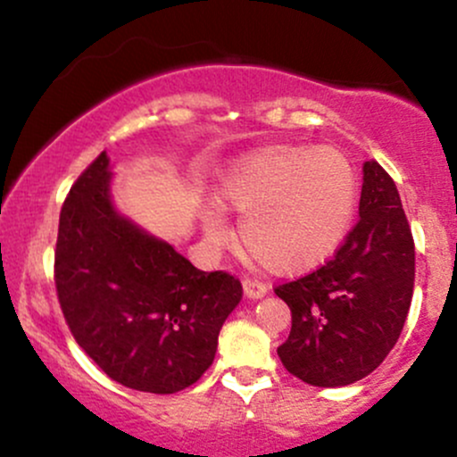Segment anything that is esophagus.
<instances>
[{"instance_id": "obj_1", "label": "esophagus", "mask_w": 457, "mask_h": 457, "mask_svg": "<svg viewBox=\"0 0 457 457\" xmlns=\"http://www.w3.org/2000/svg\"><path fill=\"white\" fill-rule=\"evenodd\" d=\"M243 290H245V296L249 298H262L269 292V286L266 283H262L258 279H249V277H245L243 279Z\"/></svg>"}]
</instances>
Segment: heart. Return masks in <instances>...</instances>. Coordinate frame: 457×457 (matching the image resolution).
I'll return each mask as SVG.
<instances>
[{"label":"heart","mask_w":457,"mask_h":457,"mask_svg":"<svg viewBox=\"0 0 457 457\" xmlns=\"http://www.w3.org/2000/svg\"><path fill=\"white\" fill-rule=\"evenodd\" d=\"M221 193L243 214L240 240L249 258L266 270L296 272L327 260L344 240L356 176L342 152L281 144L240 162ZM204 229L217 245L229 238L214 208L204 214Z\"/></svg>","instance_id":"b5f03b06"}]
</instances>
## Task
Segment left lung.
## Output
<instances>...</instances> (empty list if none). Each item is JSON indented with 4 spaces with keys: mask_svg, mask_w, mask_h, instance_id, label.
I'll return each instance as SVG.
<instances>
[{
    "mask_svg": "<svg viewBox=\"0 0 457 457\" xmlns=\"http://www.w3.org/2000/svg\"><path fill=\"white\" fill-rule=\"evenodd\" d=\"M414 240L395 182L363 167L359 221L316 270L275 286L292 312L283 367L313 386H345L378 367L400 339L412 301Z\"/></svg>",
    "mask_w": 457,
    "mask_h": 457,
    "instance_id": "8db88e82",
    "label": "left lung"
}]
</instances>
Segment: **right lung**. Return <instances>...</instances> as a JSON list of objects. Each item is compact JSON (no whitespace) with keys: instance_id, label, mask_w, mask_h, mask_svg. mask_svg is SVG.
Here are the masks:
<instances>
[{"instance_id":"add662e5","label":"right lung","mask_w":457,"mask_h":457,"mask_svg":"<svg viewBox=\"0 0 457 457\" xmlns=\"http://www.w3.org/2000/svg\"><path fill=\"white\" fill-rule=\"evenodd\" d=\"M54 279L68 328L94 363L129 389L159 395L202 378L243 298L234 275L195 269L115 212L107 152L68 191Z\"/></svg>"}]
</instances>
